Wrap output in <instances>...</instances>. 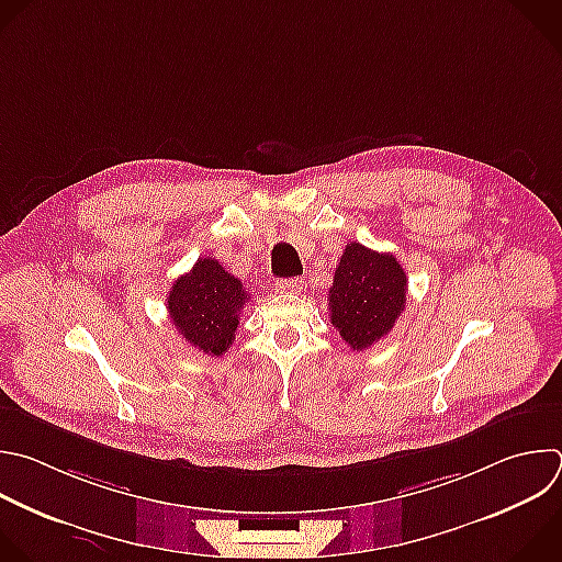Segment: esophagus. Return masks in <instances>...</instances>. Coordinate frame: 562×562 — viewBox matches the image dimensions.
Listing matches in <instances>:
<instances>
[{
  "label": "esophagus",
  "instance_id": "esophagus-1",
  "mask_svg": "<svg viewBox=\"0 0 562 562\" xmlns=\"http://www.w3.org/2000/svg\"><path fill=\"white\" fill-rule=\"evenodd\" d=\"M304 289V282L300 278H284L276 282L278 293H300Z\"/></svg>",
  "mask_w": 562,
  "mask_h": 562
}]
</instances>
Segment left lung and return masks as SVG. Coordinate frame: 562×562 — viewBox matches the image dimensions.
Here are the masks:
<instances>
[{
  "instance_id": "left-lung-1",
  "label": "left lung",
  "mask_w": 562,
  "mask_h": 562,
  "mask_svg": "<svg viewBox=\"0 0 562 562\" xmlns=\"http://www.w3.org/2000/svg\"><path fill=\"white\" fill-rule=\"evenodd\" d=\"M408 278L393 254L346 245L328 289L330 324L352 350H366L395 326L406 308Z\"/></svg>"
}]
</instances>
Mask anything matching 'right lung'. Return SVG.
<instances>
[{"label":"right lung","instance_id":"right-lung-1","mask_svg":"<svg viewBox=\"0 0 562 562\" xmlns=\"http://www.w3.org/2000/svg\"><path fill=\"white\" fill-rule=\"evenodd\" d=\"M249 302L243 282L218 260L199 258L190 273L180 276L167 295L171 326L187 344L221 357L236 339L240 311Z\"/></svg>","mask_w":562,"mask_h":562}]
</instances>
